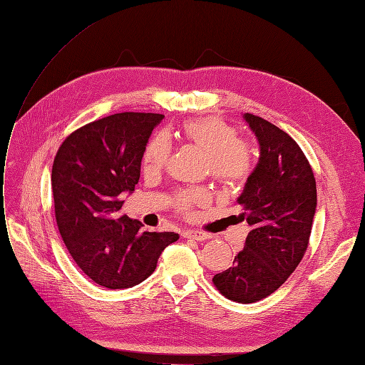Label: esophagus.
<instances>
[{
	"label": "esophagus",
	"instance_id": "esophagus-1",
	"mask_svg": "<svg viewBox=\"0 0 365 365\" xmlns=\"http://www.w3.org/2000/svg\"><path fill=\"white\" fill-rule=\"evenodd\" d=\"M182 236L185 239H192V240H206L209 239V235L203 233V232H197V230H186L182 233Z\"/></svg>",
	"mask_w": 365,
	"mask_h": 365
}]
</instances>
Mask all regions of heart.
I'll list each match as a JSON object with an SVG mask.
<instances>
[{
    "label": "heart",
    "mask_w": 365,
    "mask_h": 365,
    "mask_svg": "<svg viewBox=\"0 0 365 365\" xmlns=\"http://www.w3.org/2000/svg\"><path fill=\"white\" fill-rule=\"evenodd\" d=\"M185 144L205 152V168L212 178L224 185H236L248 179L254 165L252 145L237 137L233 125L220 117L187 120L180 130ZM171 156V143L167 135L159 133L147 144L143 155V168L147 174H158L164 170ZM209 200L205 190L183 191L175 197V206L182 213H190L195 206Z\"/></svg>",
    "instance_id": "heart-1"
}]
</instances>
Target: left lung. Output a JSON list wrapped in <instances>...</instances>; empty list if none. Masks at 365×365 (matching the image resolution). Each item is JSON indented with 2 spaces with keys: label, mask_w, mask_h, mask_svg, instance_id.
<instances>
[{
  "label": "left lung",
  "mask_w": 365,
  "mask_h": 365,
  "mask_svg": "<svg viewBox=\"0 0 365 365\" xmlns=\"http://www.w3.org/2000/svg\"><path fill=\"white\" fill-rule=\"evenodd\" d=\"M244 118L260 144L259 164L237 198L251 230L233 266L212 281L227 299L252 304L272 294L301 263L317 190L312 165L289 133L259 115Z\"/></svg>",
  "instance_id": "1"
}]
</instances>
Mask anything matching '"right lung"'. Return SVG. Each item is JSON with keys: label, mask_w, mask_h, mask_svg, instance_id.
I'll return each mask as SVG.
<instances>
[{"label": "right lung", "mask_w": 365, "mask_h": 365, "mask_svg": "<svg viewBox=\"0 0 365 365\" xmlns=\"http://www.w3.org/2000/svg\"><path fill=\"white\" fill-rule=\"evenodd\" d=\"M153 113H118L73 130L53 159L51 183L60 235L88 278L106 289H128L153 274L160 252L178 233H150L120 215L121 194L140 180Z\"/></svg>", "instance_id": "add662e5"}]
</instances>
